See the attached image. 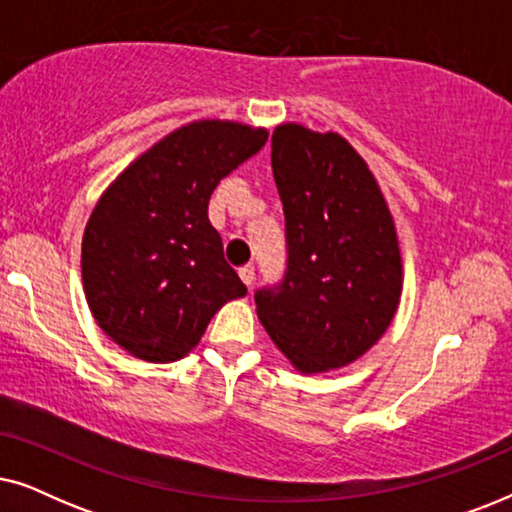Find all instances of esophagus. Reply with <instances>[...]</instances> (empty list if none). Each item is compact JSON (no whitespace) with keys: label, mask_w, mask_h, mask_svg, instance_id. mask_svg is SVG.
<instances>
[{"label":"esophagus","mask_w":512,"mask_h":512,"mask_svg":"<svg viewBox=\"0 0 512 512\" xmlns=\"http://www.w3.org/2000/svg\"><path fill=\"white\" fill-rule=\"evenodd\" d=\"M240 279L251 289V284H254V279H256L254 265H244V268H240Z\"/></svg>","instance_id":"obj_1"}]
</instances>
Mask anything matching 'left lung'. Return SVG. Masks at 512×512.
<instances>
[{
  "label": "left lung",
  "mask_w": 512,
  "mask_h": 512,
  "mask_svg": "<svg viewBox=\"0 0 512 512\" xmlns=\"http://www.w3.org/2000/svg\"><path fill=\"white\" fill-rule=\"evenodd\" d=\"M272 174L286 219V275L256 291L272 342L305 375L349 366L382 338L403 289L387 200L338 132L284 123Z\"/></svg>",
  "instance_id": "1"
}]
</instances>
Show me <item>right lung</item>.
<instances>
[{
	"label": "right lung",
	"instance_id": "obj_1",
	"mask_svg": "<svg viewBox=\"0 0 512 512\" xmlns=\"http://www.w3.org/2000/svg\"><path fill=\"white\" fill-rule=\"evenodd\" d=\"M265 142L263 128L193 121L142 153L97 200L81 244L83 291L97 326L125 352L177 361L228 300L247 293L207 205Z\"/></svg>",
	"mask_w": 512,
	"mask_h": 512
}]
</instances>
